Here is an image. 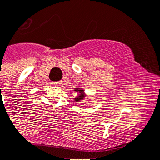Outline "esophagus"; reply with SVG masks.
I'll return each mask as SVG.
<instances>
[{
    "label": "esophagus",
    "mask_w": 160,
    "mask_h": 160,
    "mask_svg": "<svg viewBox=\"0 0 160 160\" xmlns=\"http://www.w3.org/2000/svg\"><path fill=\"white\" fill-rule=\"evenodd\" d=\"M52 84L54 86H56V87H59V86L61 84V82H54Z\"/></svg>",
    "instance_id": "esophagus-1"
}]
</instances>
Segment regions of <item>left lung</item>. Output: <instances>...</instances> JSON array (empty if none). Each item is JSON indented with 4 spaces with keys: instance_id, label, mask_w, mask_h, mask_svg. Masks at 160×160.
<instances>
[{
    "instance_id": "obj_1",
    "label": "left lung",
    "mask_w": 160,
    "mask_h": 160,
    "mask_svg": "<svg viewBox=\"0 0 160 160\" xmlns=\"http://www.w3.org/2000/svg\"><path fill=\"white\" fill-rule=\"evenodd\" d=\"M73 91H75L77 95L74 98H73V101L76 102V103H80V102H82L83 100H85L86 97H87V94L85 92V90L82 88L81 87H76L73 90Z\"/></svg>"
}]
</instances>
